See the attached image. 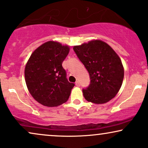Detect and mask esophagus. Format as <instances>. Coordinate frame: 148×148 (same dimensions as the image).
I'll list each match as a JSON object with an SVG mask.
<instances>
[{"label": "esophagus", "instance_id": "esophagus-1", "mask_svg": "<svg viewBox=\"0 0 148 148\" xmlns=\"http://www.w3.org/2000/svg\"><path fill=\"white\" fill-rule=\"evenodd\" d=\"M75 85H76V86H80L79 82L78 81H77V82H75Z\"/></svg>", "mask_w": 148, "mask_h": 148}]
</instances>
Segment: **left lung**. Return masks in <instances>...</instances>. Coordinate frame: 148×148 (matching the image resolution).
I'll return each mask as SVG.
<instances>
[{"mask_svg":"<svg viewBox=\"0 0 148 148\" xmlns=\"http://www.w3.org/2000/svg\"><path fill=\"white\" fill-rule=\"evenodd\" d=\"M79 59L89 73L90 84L84 89L86 101L103 104L116 97L124 79L120 58L110 45L99 39L73 47Z\"/></svg>","mask_w":148,"mask_h":148,"instance_id":"8db88e82","label":"left lung"}]
</instances>
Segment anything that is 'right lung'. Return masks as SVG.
<instances>
[{
    "label": "right lung",
    "instance_id": "right-lung-1",
    "mask_svg": "<svg viewBox=\"0 0 148 148\" xmlns=\"http://www.w3.org/2000/svg\"><path fill=\"white\" fill-rule=\"evenodd\" d=\"M70 47L54 41L45 42L32 53L24 70L25 81L34 100L46 107L66 102L75 84L68 82L62 62Z\"/></svg>",
    "mask_w": 148,
    "mask_h": 148
}]
</instances>
